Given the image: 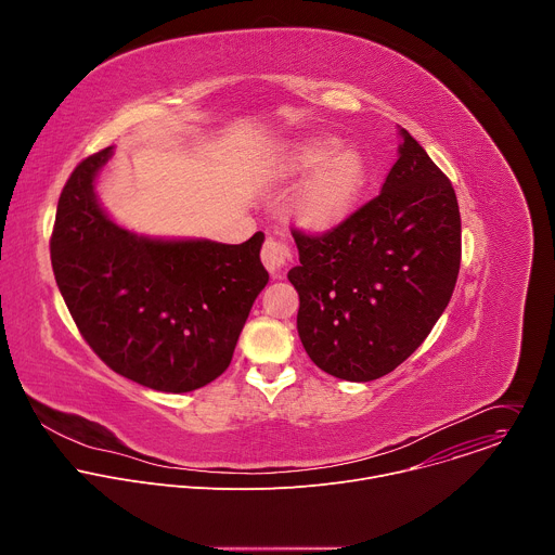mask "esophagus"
I'll return each instance as SVG.
<instances>
[{
    "label": "esophagus",
    "instance_id": "obj_1",
    "mask_svg": "<svg viewBox=\"0 0 555 555\" xmlns=\"http://www.w3.org/2000/svg\"><path fill=\"white\" fill-rule=\"evenodd\" d=\"M261 261L272 274V279H281L292 263V248L287 246L285 240L281 236H268L263 248H261Z\"/></svg>",
    "mask_w": 555,
    "mask_h": 555
}]
</instances>
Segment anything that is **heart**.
Segmentation results:
<instances>
[{
    "instance_id": "heart-1",
    "label": "heart",
    "mask_w": 555,
    "mask_h": 555,
    "mask_svg": "<svg viewBox=\"0 0 555 555\" xmlns=\"http://www.w3.org/2000/svg\"><path fill=\"white\" fill-rule=\"evenodd\" d=\"M332 151V142H311L296 155V169H315L296 199L298 219L309 228H327L345 217L364 184L362 155L351 149Z\"/></svg>"
}]
</instances>
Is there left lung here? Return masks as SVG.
Here are the masks:
<instances>
[{
  "label": "left lung",
  "instance_id": "obj_1",
  "mask_svg": "<svg viewBox=\"0 0 555 555\" xmlns=\"http://www.w3.org/2000/svg\"><path fill=\"white\" fill-rule=\"evenodd\" d=\"M402 138L379 195L327 232L292 230L300 343L315 366L349 382L398 369L439 321L459 276L454 189L406 129Z\"/></svg>",
  "mask_w": 555,
  "mask_h": 555
}]
</instances>
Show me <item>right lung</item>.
I'll list each match as a JSON object with an SVG mask.
<instances>
[{"mask_svg": "<svg viewBox=\"0 0 555 555\" xmlns=\"http://www.w3.org/2000/svg\"><path fill=\"white\" fill-rule=\"evenodd\" d=\"M105 146L67 178L50 236L61 296L92 351L118 375L189 392L230 364L255 298L268 283L263 232L228 246L160 242L118 228L99 206Z\"/></svg>", "mask_w": 555, "mask_h": 555, "instance_id": "1", "label": "right lung"}]
</instances>
